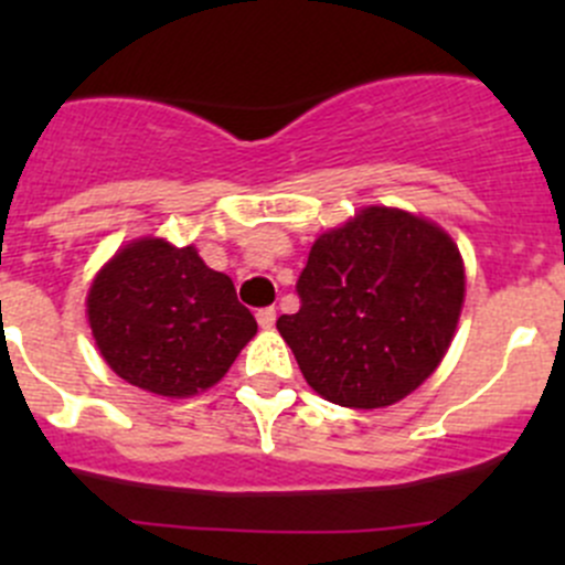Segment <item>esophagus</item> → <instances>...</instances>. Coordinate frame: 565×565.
Instances as JSON below:
<instances>
[{"instance_id": "esophagus-1", "label": "esophagus", "mask_w": 565, "mask_h": 565, "mask_svg": "<svg viewBox=\"0 0 565 565\" xmlns=\"http://www.w3.org/2000/svg\"><path fill=\"white\" fill-rule=\"evenodd\" d=\"M256 322H259V328L270 330L273 324H276V309H270V306H267V309H259L256 311Z\"/></svg>"}]
</instances>
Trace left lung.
Instances as JSON below:
<instances>
[{"instance_id":"left-lung-1","label":"left lung","mask_w":565,"mask_h":565,"mask_svg":"<svg viewBox=\"0 0 565 565\" xmlns=\"http://www.w3.org/2000/svg\"><path fill=\"white\" fill-rule=\"evenodd\" d=\"M300 311L276 328L306 383L341 407H388L440 366L465 303L457 243L431 221L363 207L319 235Z\"/></svg>"}]
</instances>
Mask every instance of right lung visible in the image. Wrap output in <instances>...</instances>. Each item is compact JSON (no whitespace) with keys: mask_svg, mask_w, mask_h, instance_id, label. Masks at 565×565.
<instances>
[{"mask_svg":"<svg viewBox=\"0 0 565 565\" xmlns=\"http://www.w3.org/2000/svg\"><path fill=\"white\" fill-rule=\"evenodd\" d=\"M87 317L117 377L172 398L213 388L256 333L232 278L161 237L128 243L100 267Z\"/></svg>","mask_w":565,"mask_h":565,"instance_id":"right-lung-1","label":"right lung"}]
</instances>
